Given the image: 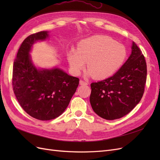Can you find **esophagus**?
I'll return each mask as SVG.
<instances>
[{
    "instance_id": "esophagus-1",
    "label": "esophagus",
    "mask_w": 160,
    "mask_h": 160,
    "mask_svg": "<svg viewBox=\"0 0 160 160\" xmlns=\"http://www.w3.org/2000/svg\"><path fill=\"white\" fill-rule=\"evenodd\" d=\"M79 83L80 85H88V83L87 81H85L83 80H80L79 81Z\"/></svg>"
}]
</instances>
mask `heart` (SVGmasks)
Returning a JSON list of instances; mask_svg holds the SVG:
<instances>
[{"instance_id": "1", "label": "heart", "mask_w": 160, "mask_h": 160, "mask_svg": "<svg viewBox=\"0 0 160 160\" xmlns=\"http://www.w3.org/2000/svg\"><path fill=\"white\" fill-rule=\"evenodd\" d=\"M126 57L125 47L108 36L95 35L81 41L77 50L71 49L67 59L71 71L78 75L88 61V75L96 79L113 75Z\"/></svg>"}]
</instances>
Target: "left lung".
Instances as JSON below:
<instances>
[{"label": "left lung", "instance_id": "obj_1", "mask_svg": "<svg viewBox=\"0 0 160 160\" xmlns=\"http://www.w3.org/2000/svg\"><path fill=\"white\" fill-rule=\"evenodd\" d=\"M147 79V65L142 51L134 42L132 54L112 77L91 84L93 110L107 120L128 114L142 99Z\"/></svg>", "mask_w": 160, "mask_h": 160}]
</instances>
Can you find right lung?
<instances>
[{
  "label": "right lung",
  "instance_id": "right-lung-1",
  "mask_svg": "<svg viewBox=\"0 0 160 160\" xmlns=\"http://www.w3.org/2000/svg\"><path fill=\"white\" fill-rule=\"evenodd\" d=\"M49 36L41 31L23 41L14 61L12 85L18 102L31 117L47 121L59 117L67 108L79 83L59 68L38 69L33 65L29 52L37 41Z\"/></svg>",
  "mask_w": 160,
  "mask_h": 160
}]
</instances>
